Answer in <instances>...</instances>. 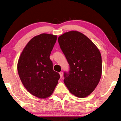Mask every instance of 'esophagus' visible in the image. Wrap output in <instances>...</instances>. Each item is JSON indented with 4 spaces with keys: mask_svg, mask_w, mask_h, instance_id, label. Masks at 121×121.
Instances as JSON below:
<instances>
[{
    "mask_svg": "<svg viewBox=\"0 0 121 121\" xmlns=\"http://www.w3.org/2000/svg\"><path fill=\"white\" fill-rule=\"evenodd\" d=\"M60 77L61 78H62V76H63V72H62V71H61V72H60Z\"/></svg>",
    "mask_w": 121,
    "mask_h": 121,
    "instance_id": "1",
    "label": "esophagus"
}]
</instances>
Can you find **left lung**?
Segmentation results:
<instances>
[{
  "instance_id": "1",
  "label": "left lung",
  "mask_w": 121,
  "mask_h": 121,
  "mask_svg": "<svg viewBox=\"0 0 121 121\" xmlns=\"http://www.w3.org/2000/svg\"><path fill=\"white\" fill-rule=\"evenodd\" d=\"M70 66L64 72L66 86L80 98L89 95L97 86L102 74V58L96 46L84 34L71 31L58 38Z\"/></svg>"
}]
</instances>
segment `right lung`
<instances>
[{
	"label": "right lung",
	"mask_w": 121,
	"mask_h": 121,
	"mask_svg": "<svg viewBox=\"0 0 121 121\" xmlns=\"http://www.w3.org/2000/svg\"><path fill=\"white\" fill-rule=\"evenodd\" d=\"M56 35L41 34L29 41L19 57L17 71L28 92L40 99L50 96L60 76L50 59Z\"/></svg>",
	"instance_id": "add662e5"
}]
</instances>
